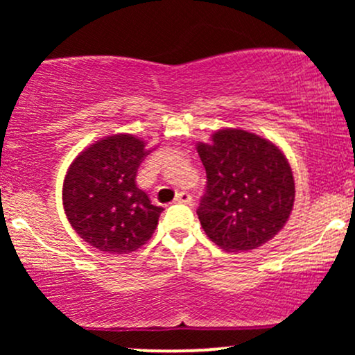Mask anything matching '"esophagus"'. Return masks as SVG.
<instances>
[{
  "mask_svg": "<svg viewBox=\"0 0 355 355\" xmlns=\"http://www.w3.org/2000/svg\"><path fill=\"white\" fill-rule=\"evenodd\" d=\"M193 202V198H191L190 193H187V191H180V193L175 197V203H191Z\"/></svg>",
  "mask_w": 355,
  "mask_h": 355,
  "instance_id": "34e87169",
  "label": "esophagus"
}]
</instances>
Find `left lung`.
Returning <instances> with one entry per match:
<instances>
[{"label": "left lung", "instance_id": "obj_1", "mask_svg": "<svg viewBox=\"0 0 355 355\" xmlns=\"http://www.w3.org/2000/svg\"><path fill=\"white\" fill-rule=\"evenodd\" d=\"M207 172L198 220L227 252H247L274 239L295 200L292 168L279 146L247 130L225 128L197 144Z\"/></svg>", "mask_w": 355, "mask_h": 355}]
</instances>
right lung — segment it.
Masks as SVG:
<instances>
[{"mask_svg": "<svg viewBox=\"0 0 355 355\" xmlns=\"http://www.w3.org/2000/svg\"><path fill=\"white\" fill-rule=\"evenodd\" d=\"M150 150L135 135H112L85 148L68 168L63 207L85 242L108 254H130L150 240L162 207L137 187Z\"/></svg>", "mask_w": 355, "mask_h": 355, "instance_id": "obj_1", "label": "right lung"}]
</instances>
